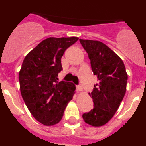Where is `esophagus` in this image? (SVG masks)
<instances>
[{"mask_svg": "<svg viewBox=\"0 0 146 146\" xmlns=\"http://www.w3.org/2000/svg\"><path fill=\"white\" fill-rule=\"evenodd\" d=\"M76 89H77V91H82V88L81 86H77Z\"/></svg>", "mask_w": 146, "mask_h": 146, "instance_id": "34e87169", "label": "esophagus"}]
</instances>
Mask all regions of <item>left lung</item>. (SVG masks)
Segmentation results:
<instances>
[{
  "mask_svg": "<svg viewBox=\"0 0 146 146\" xmlns=\"http://www.w3.org/2000/svg\"><path fill=\"white\" fill-rule=\"evenodd\" d=\"M91 60V69L98 83L89 93L94 109L82 115L93 126L106 124L118 110L126 91L128 75L123 60L110 48L99 41L80 39Z\"/></svg>",
  "mask_w": 146,
  "mask_h": 146,
  "instance_id": "1",
  "label": "left lung"
}]
</instances>
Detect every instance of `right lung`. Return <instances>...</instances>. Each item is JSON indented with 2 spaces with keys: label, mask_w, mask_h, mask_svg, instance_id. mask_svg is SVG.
Here are the masks:
<instances>
[{
  "label": "right lung",
  "mask_w": 146,
  "mask_h": 146,
  "mask_svg": "<svg viewBox=\"0 0 146 146\" xmlns=\"http://www.w3.org/2000/svg\"><path fill=\"white\" fill-rule=\"evenodd\" d=\"M77 37L44 39L25 56L19 73L20 92L30 113L45 126L58 123L75 91L72 82H58L61 58Z\"/></svg>",
  "instance_id": "obj_1"
}]
</instances>
